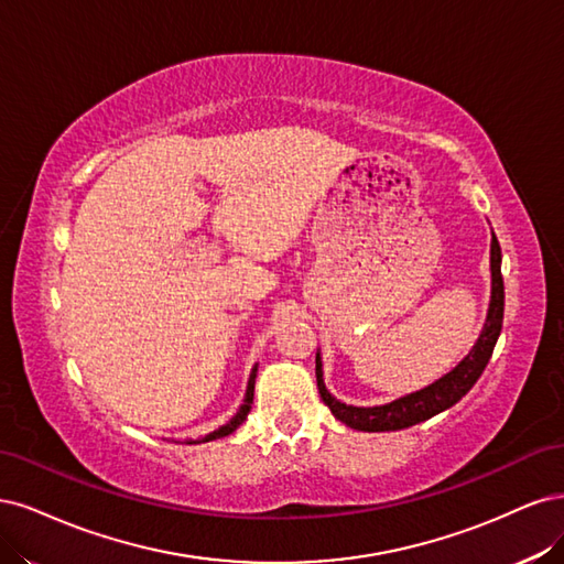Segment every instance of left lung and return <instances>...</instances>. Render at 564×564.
<instances>
[{
    "instance_id": "obj_1",
    "label": "left lung",
    "mask_w": 564,
    "mask_h": 564,
    "mask_svg": "<svg viewBox=\"0 0 564 564\" xmlns=\"http://www.w3.org/2000/svg\"><path fill=\"white\" fill-rule=\"evenodd\" d=\"M489 271H492V295H489V308L487 318L480 330L478 341L470 349L457 366H454L447 375L435 379L433 384L412 391L408 395L395 398L391 403L384 405H372V408H356L337 401V398L325 389L323 381V360L321 354H316V381H318V393L323 403L330 408L335 420L347 424L356 431H401L408 426H414L420 422L431 420V416L445 412L454 403H459L462 398L474 389L478 377L482 375L485 366L492 358L495 344L501 333L503 323V279H501V248L497 236L492 234V246H489Z\"/></svg>"
}]
</instances>
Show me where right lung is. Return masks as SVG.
<instances>
[{"label": "right lung", "mask_w": 564, "mask_h": 564, "mask_svg": "<svg viewBox=\"0 0 564 564\" xmlns=\"http://www.w3.org/2000/svg\"><path fill=\"white\" fill-rule=\"evenodd\" d=\"M256 377H258V362H256V368H252V372H250L248 387H246V395H243V405L239 408V412H236V414L231 416V420H229L225 426H220V429H217V431L208 433L206 438H202V443H208V441H217V438H225V435L234 433L236 429H239V426L246 422V416H248V412H250V408H252V395H256Z\"/></svg>", "instance_id": "add662e5"}]
</instances>
